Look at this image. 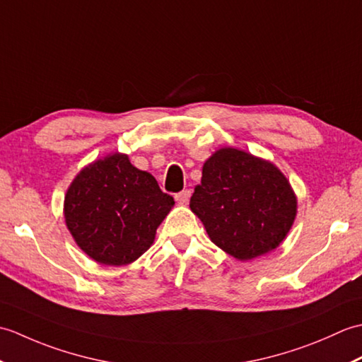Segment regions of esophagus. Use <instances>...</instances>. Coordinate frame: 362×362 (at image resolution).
Wrapping results in <instances>:
<instances>
[{"instance_id":"34e87169","label":"esophagus","mask_w":362,"mask_h":362,"mask_svg":"<svg viewBox=\"0 0 362 362\" xmlns=\"http://www.w3.org/2000/svg\"><path fill=\"white\" fill-rule=\"evenodd\" d=\"M189 196H191V191L189 189H183V191H180V193L175 194V201L179 202L180 205H185L189 201Z\"/></svg>"}]
</instances>
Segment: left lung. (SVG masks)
<instances>
[{"label":"left lung","instance_id":"1","mask_svg":"<svg viewBox=\"0 0 362 362\" xmlns=\"http://www.w3.org/2000/svg\"><path fill=\"white\" fill-rule=\"evenodd\" d=\"M189 209L211 243L240 261L275 250L297 216V196L272 161L236 148L205 160Z\"/></svg>","mask_w":362,"mask_h":362}]
</instances>
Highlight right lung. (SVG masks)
Returning a JSON list of instances; mask_svg holds the SVG:
<instances>
[{"label": "right lung", "instance_id": "1", "mask_svg": "<svg viewBox=\"0 0 362 362\" xmlns=\"http://www.w3.org/2000/svg\"><path fill=\"white\" fill-rule=\"evenodd\" d=\"M174 206L148 171L126 153H109L82 168L66 189V228L82 252L105 266L134 263L156 240Z\"/></svg>", "mask_w": 362, "mask_h": 362}]
</instances>
